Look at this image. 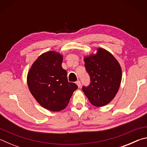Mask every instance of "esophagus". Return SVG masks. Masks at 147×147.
Wrapping results in <instances>:
<instances>
[{
    "mask_svg": "<svg viewBox=\"0 0 147 147\" xmlns=\"http://www.w3.org/2000/svg\"><path fill=\"white\" fill-rule=\"evenodd\" d=\"M76 84H77V86H78V88H80V87L81 86V82H80V81H77L76 82Z\"/></svg>",
    "mask_w": 147,
    "mask_h": 147,
    "instance_id": "esophagus-1",
    "label": "esophagus"
}]
</instances>
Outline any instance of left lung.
<instances>
[{
	"label": "left lung",
	"instance_id": "obj_1",
	"mask_svg": "<svg viewBox=\"0 0 147 147\" xmlns=\"http://www.w3.org/2000/svg\"><path fill=\"white\" fill-rule=\"evenodd\" d=\"M96 54L85 56L84 65L91 78L88 87L82 91L92 105L102 107L115 98L122 80L121 65L109 52L96 49Z\"/></svg>",
	"mask_w": 147,
	"mask_h": 147
}]
</instances>
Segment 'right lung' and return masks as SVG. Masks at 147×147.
Instances as JSON below:
<instances>
[{
  "label": "right lung",
  "instance_id": "1",
  "mask_svg": "<svg viewBox=\"0 0 147 147\" xmlns=\"http://www.w3.org/2000/svg\"><path fill=\"white\" fill-rule=\"evenodd\" d=\"M63 56L51 51L39 56L27 75L29 90L36 101L48 110L65 109L78 86L69 82L67 71L62 68Z\"/></svg>",
  "mask_w": 147,
  "mask_h": 147
}]
</instances>
